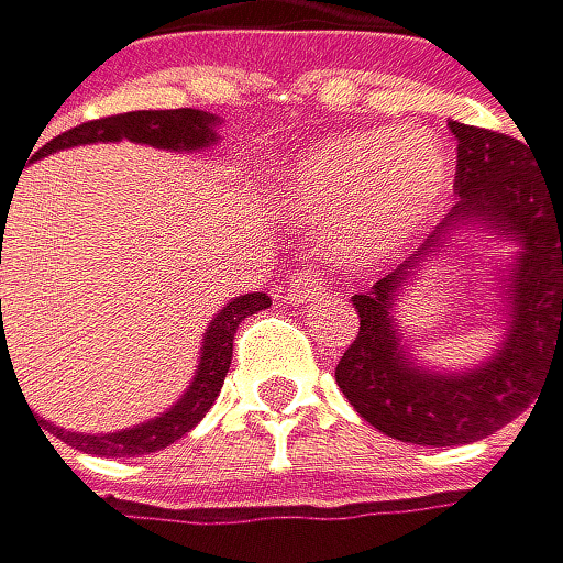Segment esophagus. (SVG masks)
<instances>
[{
	"label": "esophagus",
	"mask_w": 563,
	"mask_h": 563,
	"mask_svg": "<svg viewBox=\"0 0 563 563\" xmlns=\"http://www.w3.org/2000/svg\"><path fill=\"white\" fill-rule=\"evenodd\" d=\"M288 299H292V302H320V299H330L327 278L320 275V271H299V275L292 278V285H288Z\"/></svg>",
	"instance_id": "esophagus-1"
}]
</instances>
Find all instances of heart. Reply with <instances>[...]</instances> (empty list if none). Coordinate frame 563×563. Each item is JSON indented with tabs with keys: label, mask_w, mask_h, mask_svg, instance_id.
I'll return each instance as SVG.
<instances>
[{
	"label": "heart",
	"mask_w": 563,
	"mask_h": 563,
	"mask_svg": "<svg viewBox=\"0 0 563 563\" xmlns=\"http://www.w3.org/2000/svg\"><path fill=\"white\" fill-rule=\"evenodd\" d=\"M445 145L421 128H368L309 145L278 177L285 212L327 219L351 261H379L431 219L449 190Z\"/></svg>",
	"instance_id": "1"
}]
</instances>
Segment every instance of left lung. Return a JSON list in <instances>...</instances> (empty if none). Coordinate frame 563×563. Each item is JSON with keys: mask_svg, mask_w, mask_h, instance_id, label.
Returning <instances> with one entry per match:
<instances>
[{"mask_svg": "<svg viewBox=\"0 0 563 563\" xmlns=\"http://www.w3.org/2000/svg\"><path fill=\"white\" fill-rule=\"evenodd\" d=\"M456 205L415 257L368 292L351 296L358 334L338 362V386L358 415L389 439L415 445H463L495 435L533 404L550 362H563V184L529 166L519 139L456 124ZM460 221L516 235L523 250L506 291L509 341L466 377H435L407 366L396 344L388 302L400 280Z\"/></svg>", "mask_w": 563, "mask_h": 563, "instance_id": "obj_1", "label": "left lung"}]
</instances>
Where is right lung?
Here are the masks:
<instances>
[{
    "label": "right lung",
    "instance_id": "obj_1",
    "mask_svg": "<svg viewBox=\"0 0 563 563\" xmlns=\"http://www.w3.org/2000/svg\"><path fill=\"white\" fill-rule=\"evenodd\" d=\"M118 139L145 142L156 148H205L216 142V132H212V118L201 114V110H190V107L128 110V114H110V118L82 121L76 128H68V132L47 142L37 156H47V153H55V148H68V145H82V142H118ZM267 306H271V299L264 292H250V296L225 302V309L212 320V327H208V334H205L201 365H198L195 383H190V389L177 400V407H169L163 418L139 424V428H128V431H114V435H76V431L58 428V439L65 445L86 449V453H93V456H142V453H156V449H166L169 442H177L208 415V407L216 404L222 379L229 373V362H233L236 327ZM5 355H9V347L2 344L0 365L5 362Z\"/></svg>",
    "mask_w": 563,
    "mask_h": 563
}]
</instances>
